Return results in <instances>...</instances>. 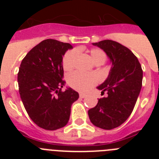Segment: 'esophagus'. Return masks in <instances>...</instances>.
<instances>
[{"label": "esophagus", "instance_id": "34e87169", "mask_svg": "<svg viewBox=\"0 0 159 159\" xmlns=\"http://www.w3.org/2000/svg\"><path fill=\"white\" fill-rule=\"evenodd\" d=\"M87 96V95L86 94H84V93H80V98H85V97Z\"/></svg>", "mask_w": 159, "mask_h": 159}]
</instances>
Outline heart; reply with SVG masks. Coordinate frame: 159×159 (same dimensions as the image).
<instances>
[{"instance_id":"1","label":"heart","mask_w":159,"mask_h":159,"mask_svg":"<svg viewBox=\"0 0 159 159\" xmlns=\"http://www.w3.org/2000/svg\"><path fill=\"white\" fill-rule=\"evenodd\" d=\"M90 57L95 64H104L107 56L102 50L99 48H92L89 51ZM78 57L76 50L67 52L63 59V67L65 71H71L74 68ZM98 82V78L94 74H84L82 72H73L68 75L67 83L70 86L79 92H87Z\"/></svg>"}]
</instances>
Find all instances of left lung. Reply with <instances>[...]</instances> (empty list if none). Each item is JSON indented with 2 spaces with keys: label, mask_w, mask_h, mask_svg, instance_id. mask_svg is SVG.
<instances>
[{
  "label": "left lung",
  "mask_w": 159,
  "mask_h": 159,
  "mask_svg": "<svg viewBox=\"0 0 159 159\" xmlns=\"http://www.w3.org/2000/svg\"><path fill=\"white\" fill-rule=\"evenodd\" d=\"M93 45L105 52L111 63L106 80L97 88L106 97L99 99L88 116L95 127L111 130L123 124L134 109L143 82V70L134 53L121 43L105 40Z\"/></svg>",
  "instance_id": "obj_1"
}]
</instances>
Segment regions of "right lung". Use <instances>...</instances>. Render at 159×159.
<instances>
[{
	"label": "right lung",
	"instance_id": "obj_1",
	"mask_svg": "<svg viewBox=\"0 0 159 159\" xmlns=\"http://www.w3.org/2000/svg\"><path fill=\"white\" fill-rule=\"evenodd\" d=\"M72 46L48 39L38 43L21 61L17 75L19 92L28 115L38 127L55 130L64 127L79 93L62 92L63 57Z\"/></svg>",
	"mask_w": 159,
	"mask_h": 159
}]
</instances>
